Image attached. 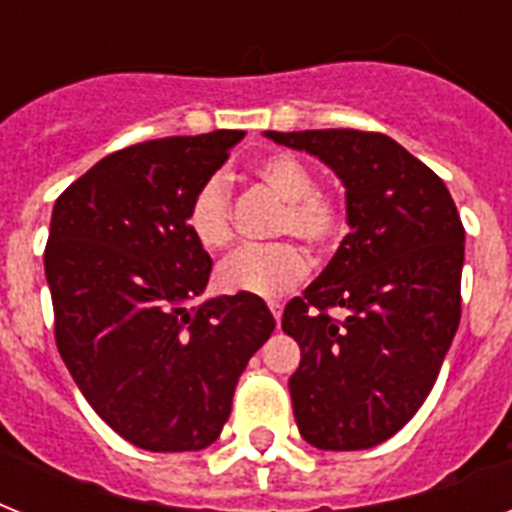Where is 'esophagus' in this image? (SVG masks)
<instances>
[{
    "mask_svg": "<svg viewBox=\"0 0 512 512\" xmlns=\"http://www.w3.org/2000/svg\"><path fill=\"white\" fill-rule=\"evenodd\" d=\"M268 308H271L273 319H276V321H281V305H279V303H268Z\"/></svg>",
    "mask_w": 512,
    "mask_h": 512,
    "instance_id": "34e87169",
    "label": "esophagus"
}]
</instances>
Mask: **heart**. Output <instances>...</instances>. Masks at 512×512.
<instances>
[{
    "label": "heart",
    "instance_id": "1",
    "mask_svg": "<svg viewBox=\"0 0 512 512\" xmlns=\"http://www.w3.org/2000/svg\"><path fill=\"white\" fill-rule=\"evenodd\" d=\"M252 175L265 191L284 201L276 236H297L311 249H329L345 228L342 204L316 188V175L292 154H271L255 162ZM188 231L207 252H220L233 241L231 201L225 185L212 177L193 193L185 215ZM308 273V257L297 244L241 249L217 268V287L231 295L279 297L295 289Z\"/></svg>",
    "mask_w": 512,
    "mask_h": 512
}]
</instances>
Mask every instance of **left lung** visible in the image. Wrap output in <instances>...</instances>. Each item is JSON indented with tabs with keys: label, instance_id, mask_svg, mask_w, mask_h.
Instances as JSON below:
<instances>
[{
	"label": "left lung",
	"instance_id": "8db88e82",
	"mask_svg": "<svg viewBox=\"0 0 512 512\" xmlns=\"http://www.w3.org/2000/svg\"><path fill=\"white\" fill-rule=\"evenodd\" d=\"M345 185L350 233L281 329L300 345L289 377L300 436L356 452L388 441L428 398L460 327L465 228L444 180L380 132H265ZM340 307L342 320L328 316Z\"/></svg>",
	"mask_w": 512,
	"mask_h": 512
}]
</instances>
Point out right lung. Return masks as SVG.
I'll use <instances>...</instances> for the list:
<instances>
[{"instance_id":"add662e5","label":"right lung","mask_w":512,"mask_h":512,"mask_svg":"<svg viewBox=\"0 0 512 512\" xmlns=\"http://www.w3.org/2000/svg\"><path fill=\"white\" fill-rule=\"evenodd\" d=\"M244 135L122 148L52 209L44 276L60 358L92 409L146 452L217 441L244 366L276 327L260 297L190 305L212 260L188 231V204Z\"/></svg>"}]
</instances>
